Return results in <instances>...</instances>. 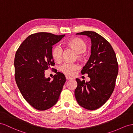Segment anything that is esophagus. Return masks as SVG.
I'll use <instances>...</instances> for the list:
<instances>
[{
    "label": "esophagus",
    "instance_id": "obj_1",
    "mask_svg": "<svg viewBox=\"0 0 133 133\" xmlns=\"http://www.w3.org/2000/svg\"><path fill=\"white\" fill-rule=\"evenodd\" d=\"M66 78L67 80H72L73 79L72 77H71L68 76H66Z\"/></svg>",
    "mask_w": 133,
    "mask_h": 133
}]
</instances>
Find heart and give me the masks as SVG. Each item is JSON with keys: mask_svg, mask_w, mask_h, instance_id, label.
Returning a JSON list of instances; mask_svg holds the SVG:
<instances>
[{"mask_svg": "<svg viewBox=\"0 0 133 133\" xmlns=\"http://www.w3.org/2000/svg\"><path fill=\"white\" fill-rule=\"evenodd\" d=\"M67 45L71 48L77 53V58L80 59H83V56L81 53H84L87 50V45L84 41L79 37H74L67 41ZM63 49L58 44L55 45L52 50V56L53 58L57 62H60L62 59ZM79 69L76 64L64 63L60 67V70L67 75L72 76L75 73V71Z\"/></svg>", "mask_w": 133, "mask_h": 133, "instance_id": "heart-1", "label": "heart"}]
</instances>
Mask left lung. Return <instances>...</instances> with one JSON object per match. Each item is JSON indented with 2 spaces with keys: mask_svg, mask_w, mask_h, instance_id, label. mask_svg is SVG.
Listing matches in <instances>:
<instances>
[{
  "mask_svg": "<svg viewBox=\"0 0 133 133\" xmlns=\"http://www.w3.org/2000/svg\"><path fill=\"white\" fill-rule=\"evenodd\" d=\"M76 35H86L91 39V55L81 70L87 74L89 81L76 79V99L81 107L95 110L103 105L114 90L118 71L116 56L108 41L94 31H83Z\"/></svg>",
  "mask_w": 133,
  "mask_h": 133,
  "instance_id": "left-lung-1",
  "label": "left lung"
}]
</instances>
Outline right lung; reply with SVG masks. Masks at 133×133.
<instances>
[{
	"label": "right lung",
	"mask_w": 133,
	"mask_h": 133,
	"mask_svg": "<svg viewBox=\"0 0 133 133\" xmlns=\"http://www.w3.org/2000/svg\"><path fill=\"white\" fill-rule=\"evenodd\" d=\"M64 36L48 32L32 34L23 41L16 53V84L24 99L37 110L53 107L66 82L65 76L61 72L56 71L52 81L44 74L55 64L52 56L53 45Z\"/></svg>",
	"instance_id": "add662e5"
}]
</instances>
